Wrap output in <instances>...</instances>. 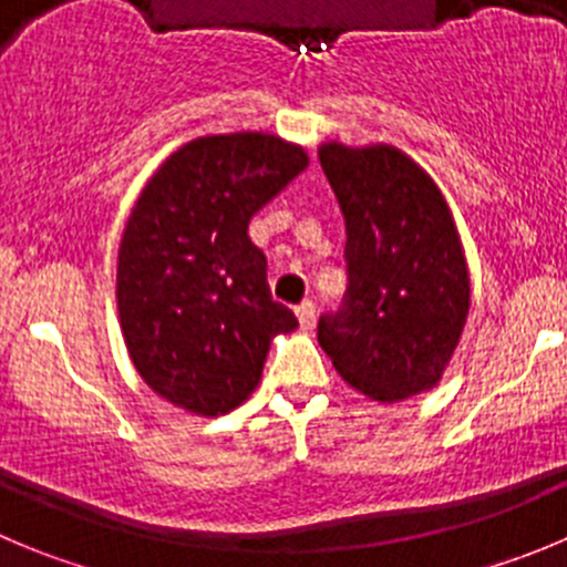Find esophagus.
<instances>
[{
  "instance_id": "obj_1",
  "label": "esophagus",
  "mask_w": 567,
  "mask_h": 567,
  "mask_svg": "<svg viewBox=\"0 0 567 567\" xmlns=\"http://www.w3.org/2000/svg\"><path fill=\"white\" fill-rule=\"evenodd\" d=\"M296 319H299L301 330H310L316 324V305L313 301H301L299 308H296Z\"/></svg>"
}]
</instances>
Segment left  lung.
Masks as SVG:
<instances>
[{
  "label": "left lung",
  "instance_id": "obj_1",
  "mask_svg": "<svg viewBox=\"0 0 567 567\" xmlns=\"http://www.w3.org/2000/svg\"><path fill=\"white\" fill-rule=\"evenodd\" d=\"M319 162L347 220L343 310L321 316L336 372L374 403L442 383L470 313V271L442 189L400 147L321 142Z\"/></svg>",
  "mask_w": 567,
  "mask_h": 567
}]
</instances>
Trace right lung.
<instances>
[{"mask_svg": "<svg viewBox=\"0 0 567 567\" xmlns=\"http://www.w3.org/2000/svg\"><path fill=\"white\" fill-rule=\"evenodd\" d=\"M308 162L282 136L212 134L171 153L142 187L116 254V310L134 369L176 409L235 411L274 338L299 327L271 299L248 220Z\"/></svg>", "mask_w": 567, "mask_h": 567, "instance_id": "1", "label": "right lung"}]
</instances>
